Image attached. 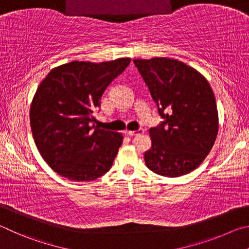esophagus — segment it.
<instances>
[{"label": "esophagus", "instance_id": "1", "mask_svg": "<svg viewBox=\"0 0 249 249\" xmlns=\"http://www.w3.org/2000/svg\"><path fill=\"white\" fill-rule=\"evenodd\" d=\"M143 132H144V130L139 129V130H136V131H127L125 133H127L129 137H133V136H138V134L143 133Z\"/></svg>", "mask_w": 249, "mask_h": 249}]
</instances>
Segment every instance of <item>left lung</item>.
Here are the masks:
<instances>
[{
    "label": "left lung",
    "mask_w": 249,
    "mask_h": 249,
    "mask_svg": "<svg viewBox=\"0 0 249 249\" xmlns=\"http://www.w3.org/2000/svg\"><path fill=\"white\" fill-rule=\"evenodd\" d=\"M164 121L150 129L144 160L158 175L179 177L210 153L219 130L215 97L207 78L181 61L133 60Z\"/></svg>",
    "instance_id": "1"
}]
</instances>
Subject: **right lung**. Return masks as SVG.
<instances>
[{
	"label": "right lung",
	"instance_id": "obj_1",
	"mask_svg": "<svg viewBox=\"0 0 249 249\" xmlns=\"http://www.w3.org/2000/svg\"><path fill=\"white\" fill-rule=\"evenodd\" d=\"M130 61H72L52 69L39 84L30 105V127L39 153L59 175L90 181L111 168L124 137L95 125L93 113Z\"/></svg>",
	"mask_w": 249,
	"mask_h": 249
}]
</instances>
